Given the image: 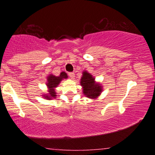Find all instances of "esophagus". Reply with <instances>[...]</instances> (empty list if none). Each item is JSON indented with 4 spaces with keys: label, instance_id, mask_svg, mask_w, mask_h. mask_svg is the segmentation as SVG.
Returning <instances> with one entry per match:
<instances>
[{
    "label": "esophagus",
    "instance_id": "esophagus-1",
    "mask_svg": "<svg viewBox=\"0 0 155 155\" xmlns=\"http://www.w3.org/2000/svg\"><path fill=\"white\" fill-rule=\"evenodd\" d=\"M68 76H70L71 79H74V77H75V74H74V73H68Z\"/></svg>",
    "mask_w": 155,
    "mask_h": 155
}]
</instances>
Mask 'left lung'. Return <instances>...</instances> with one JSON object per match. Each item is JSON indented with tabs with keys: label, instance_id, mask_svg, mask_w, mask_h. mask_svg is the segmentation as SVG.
Returning a JSON list of instances; mask_svg holds the SVG:
<instances>
[{
	"label": "left lung",
	"instance_id": "left-lung-1",
	"mask_svg": "<svg viewBox=\"0 0 155 155\" xmlns=\"http://www.w3.org/2000/svg\"><path fill=\"white\" fill-rule=\"evenodd\" d=\"M80 84L82 87L83 94L88 98L95 100L101 95V92H103L102 85L100 83L96 82L95 77L87 71L82 73Z\"/></svg>",
	"mask_w": 155,
	"mask_h": 155
}]
</instances>
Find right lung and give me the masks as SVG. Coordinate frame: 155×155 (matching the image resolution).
Listing matches in <instances>:
<instances>
[{
	"mask_svg": "<svg viewBox=\"0 0 155 155\" xmlns=\"http://www.w3.org/2000/svg\"><path fill=\"white\" fill-rule=\"evenodd\" d=\"M68 79L67 74L65 72H61L60 76H56L53 74H49L47 76V81L46 83L48 88L47 93L42 95L44 98H46L47 100H52V99L57 97V92H55V88L58 87L59 84L63 81V79Z\"/></svg>",
	"mask_w": 155,
	"mask_h": 155,
	"instance_id": "right-lung-1",
	"label": "right lung"
}]
</instances>
